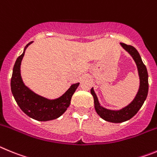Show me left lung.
Instances as JSON below:
<instances>
[{
    "instance_id": "obj_1",
    "label": "left lung",
    "mask_w": 157,
    "mask_h": 157,
    "mask_svg": "<svg viewBox=\"0 0 157 157\" xmlns=\"http://www.w3.org/2000/svg\"><path fill=\"white\" fill-rule=\"evenodd\" d=\"M121 45L132 56L138 67V75L140 78V86L135 96V99L126 107L120 110H110L101 106L98 102V98L94 93L93 87L91 89V94L94 98V109L100 117L103 120L112 123H122L127 121L134 117L140 109L144 101L146 99L149 91V82H148V72L146 67L142 62L141 56L138 51L131 45L121 43Z\"/></svg>"
}]
</instances>
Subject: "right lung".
I'll list each match as a JSON object with an SVG mask.
<instances>
[{
    "label": "right lung",
    "instance_id": "obj_1",
    "mask_svg": "<svg viewBox=\"0 0 157 157\" xmlns=\"http://www.w3.org/2000/svg\"><path fill=\"white\" fill-rule=\"evenodd\" d=\"M15 61L11 79V89L14 98L21 109L29 117L38 121H48L55 120L63 115L70 106L73 93L75 92L80 83L72 84L64 94L56 99L50 100L35 94L29 90L22 80L20 74V65L26 48Z\"/></svg>",
    "mask_w": 157,
    "mask_h": 157
}]
</instances>
